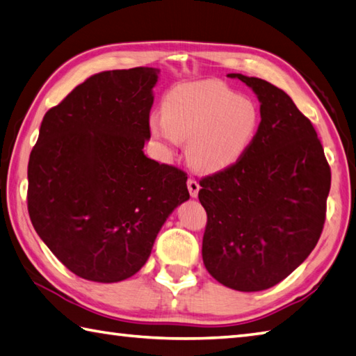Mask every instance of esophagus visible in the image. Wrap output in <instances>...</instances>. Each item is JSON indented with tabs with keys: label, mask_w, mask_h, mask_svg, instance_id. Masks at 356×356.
<instances>
[{
	"label": "esophagus",
	"mask_w": 356,
	"mask_h": 356,
	"mask_svg": "<svg viewBox=\"0 0 356 356\" xmlns=\"http://www.w3.org/2000/svg\"><path fill=\"white\" fill-rule=\"evenodd\" d=\"M187 189H189L191 197L195 198V197L198 195V192H200V184H198V181H195L193 178H189V179H187Z\"/></svg>",
	"instance_id": "34e87169"
}]
</instances>
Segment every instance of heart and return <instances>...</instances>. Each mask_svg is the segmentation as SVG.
I'll use <instances>...</instances> for the list:
<instances>
[{"label":"heart","mask_w":356,"mask_h":356,"mask_svg":"<svg viewBox=\"0 0 356 356\" xmlns=\"http://www.w3.org/2000/svg\"><path fill=\"white\" fill-rule=\"evenodd\" d=\"M163 116L150 118V131L165 147L187 140L189 164L220 173L238 164L256 140L261 113L251 97L238 96L221 80L179 83L164 96Z\"/></svg>","instance_id":"b5f03b06"}]
</instances>
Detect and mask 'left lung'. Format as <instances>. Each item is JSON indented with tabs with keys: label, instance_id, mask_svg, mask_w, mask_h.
<instances>
[{
	"label": "left lung",
	"instance_id": "left-lung-1",
	"mask_svg": "<svg viewBox=\"0 0 356 356\" xmlns=\"http://www.w3.org/2000/svg\"><path fill=\"white\" fill-rule=\"evenodd\" d=\"M227 76L256 92L261 124L238 164L200 179L203 261L225 286L261 291L290 276L316 246L332 172L310 119L285 91L257 77Z\"/></svg>",
	"mask_w": 356,
	"mask_h": 356
}]
</instances>
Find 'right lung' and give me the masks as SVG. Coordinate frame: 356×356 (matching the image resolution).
I'll use <instances>...</instances> for the list:
<instances>
[{
    "label": "right lung",
    "mask_w": 356,
    "mask_h": 356,
    "mask_svg": "<svg viewBox=\"0 0 356 356\" xmlns=\"http://www.w3.org/2000/svg\"><path fill=\"white\" fill-rule=\"evenodd\" d=\"M158 70L95 74L43 118L28 164L33 229L76 276L119 282L189 200L187 173L144 155Z\"/></svg>",
    "instance_id": "right-lung-1"
}]
</instances>
